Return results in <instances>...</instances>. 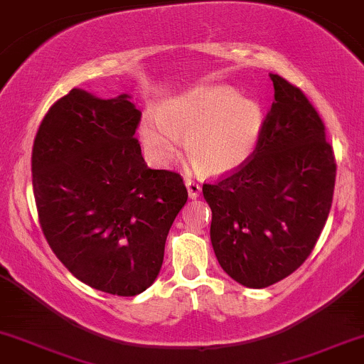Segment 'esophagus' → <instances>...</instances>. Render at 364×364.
Segmentation results:
<instances>
[{"instance_id":"34e87169","label":"esophagus","mask_w":364,"mask_h":364,"mask_svg":"<svg viewBox=\"0 0 364 364\" xmlns=\"http://www.w3.org/2000/svg\"><path fill=\"white\" fill-rule=\"evenodd\" d=\"M185 185H186V188H188V196H190L191 200L198 198L200 191H202V186H200L198 183L191 181V179H186V181H185Z\"/></svg>"}]
</instances>
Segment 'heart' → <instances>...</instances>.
<instances>
[{
  "label": "heart",
  "mask_w": 364,
  "mask_h": 364,
  "mask_svg": "<svg viewBox=\"0 0 364 364\" xmlns=\"http://www.w3.org/2000/svg\"><path fill=\"white\" fill-rule=\"evenodd\" d=\"M262 106L231 85H198L174 95L140 121V140L152 161L169 166L183 147L196 171L223 176L246 164L260 141Z\"/></svg>",
  "instance_id": "1"
}]
</instances>
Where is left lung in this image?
Returning <instances> with one entry per match:
<instances>
[{
  "instance_id": "1",
  "label": "left lung",
  "mask_w": 364,
  "mask_h": 364,
  "mask_svg": "<svg viewBox=\"0 0 364 364\" xmlns=\"http://www.w3.org/2000/svg\"><path fill=\"white\" fill-rule=\"evenodd\" d=\"M275 101L253 156L203 185L210 241L225 274L262 289L310 257L332 207L336 159L318 112L298 87L270 73Z\"/></svg>"
}]
</instances>
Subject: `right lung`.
Returning <instances> with one entry per match:
<instances>
[{
  "instance_id": "add662e5",
  "label": "right lung",
  "mask_w": 364,
  "mask_h": 364,
  "mask_svg": "<svg viewBox=\"0 0 364 364\" xmlns=\"http://www.w3.org/2000/svg\"><path fill=\"white\" fill-rule=\"evenodd\" d=\"M129 99L72 89L44 116L32 149V186L49 246L78 281L116 296L152 286L188 200L178 173L145 164L133 139L141 112Z\"/></svg>"
}]
</instances>
